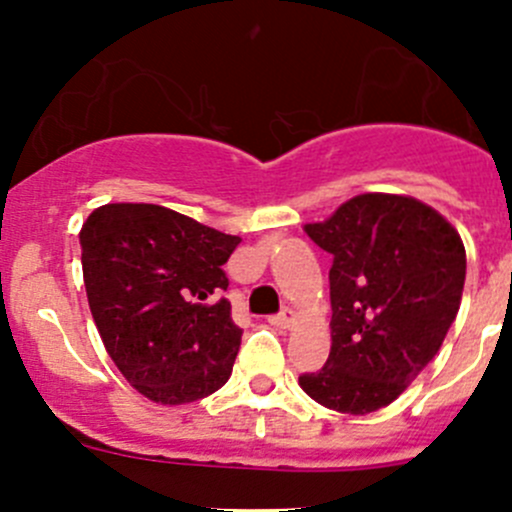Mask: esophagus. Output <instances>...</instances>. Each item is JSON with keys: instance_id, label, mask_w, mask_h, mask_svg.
Here are the masks:
<instances>
[{"instance_id": "1", "label": "esophagus", "mask_w": 512, "mask_h": 512, "mask_svg": "<svg viewBox=\"0 0 512 512\" xmlns=\"http://www.w3.org/2000/svg\"><path fill=\"white\" fill-rule=\"evenodd\" d=\"M270 322L275 324V327H282V329L292 327V324H294V312L289 307H285V309H282V312H277L275 317L270 319Z\"/></svg>"}]
</instances>
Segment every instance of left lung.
Returning <instances> with one entry per match:
<instances>
[{"label":"left lung","instance_id":"1","mask_svg":"<svg viewBox=\"0 0 512 512\" xmlns=\"http://www.w3.org/2000/svg\"><path fill=\"white\" fill-rule=\"evenodd\" d=\"M304 230L332 255V352L299 386L327 409L371 414L441 349L461 307L466 247L446 218L406 195H356Z\"/></svg>","mask_w":512,"mask_h":512}]
</instances>
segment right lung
Segmentation results:
<instances>
[{"label":"right lung","mask_w":512,"mask_h":512,"mask_svg":"<svg viewBox=\"0 0 512 512\" xmlns=\"http://www.w3.org/2000/svg\"><path fill=\"white\" fill-rule=\"evenodd\" d=\"M79 240L91 314L128 384L165 406L215 394L242 339L220 297L240 237L163 205L108 203Z\"/></svg>","instance_id":"right-lung-1"}]
</instances>
